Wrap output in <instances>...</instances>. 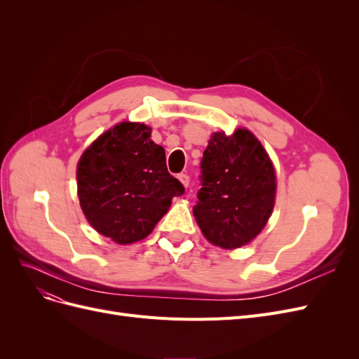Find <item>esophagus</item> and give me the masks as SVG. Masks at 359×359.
<instances>
[{"label":"esophagus","instance_id":"obj_1","mask_svg":"<svg viewBox=\"0 0 359 359\" xmlns=\"http://www.w3.org/2000/svg\"><path fill=\"white\" fill-rule=\"evenodd\" d=\"M178 180L184 184V186H189V182H190V178H189V175H187V173H180V175H178Z\"/></svg>","mask_w":359,"mask_h":359}]
</instances>
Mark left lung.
<instances>
[{"instance_id":"obj_1","label":"left lung","mask_w":359,"mask_h":359,"mask_svg":"<svg viewBox=\"0 0 359 359\" xmlns=\"http://www.w3.org/2000/svg\"><path fill=\"white\" fill-rule=\"evenodd\" d=\"M193 214L206 240L222 248L245 245L264 229L276 201V172L245 128L217 132L203 151Z\"/></svg>"}]
</instances>
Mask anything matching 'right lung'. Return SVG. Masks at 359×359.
I'll use <instances>...</instances> for the list:
<instances>
[{"label": "right lung", "mask_w": 359, "mask_h": 359, "mask_svg": "<svg viewBox=\"0 0 359 359\" xmlns=\"http://www.w3.org/2000/svg\"><path fill=\"white\" fill-rule=\"evenodd\" d=\"M82 211L94 229L118 244L144 240L186 191L166 168L163 147L145 124L121 123L82 154L78 172Z\"/></svg>", "instance_id": "obj_1"}]
</instances>
